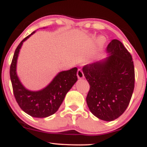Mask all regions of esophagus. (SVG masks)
Returning <instances> with one entry per match:
<instances>
[{"label":"esophagus","instance_id":"34e87169","mask_svg":"<svg viewBox=\"0 0 147 147\" xmlns=\"http://www.w3.org/2000/svg\"><path fill=\"white\" fill-rule=\"evenodd\" d=\"M77 77L79 79H82L84 77V75L82 69H78V70H77Z\"/></svg>","mask_w":147,"mask_h":147}]
</instances>
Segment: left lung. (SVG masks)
Listing matches in <instances>:
<instances>
[{"label":"left lung","mask_w":147,"mask_h":147,"mask_svg":"<svg viewBox=\"0 0 147 147\" xmlns=\"http://www.w3.org/2000/svg\"><path fill=\"white\" fill-rule=\"evenodd\" d=\"M110 56L82 68L90 85L86 102L99 119L113 121L124 113L135 86V69L130 52L122 42L113 39L108 45Z\"/></svg>","instance_id":"8db88e82"}]
</instances>
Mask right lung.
Instances as JSON below:
<instances>
[{
	"label": "right lung",
	"instance_id": "add662e5",
	"mask_svg": "<svg viewBox=\"0 0 147 147\" xmlns=\"http://www.w3.org/2000/svg\"><path fill=\"white\" fill-rule=\"evenodd\" d=\"M35 32L26 36L15 50L9 69L13 93L20 108L34 117H46L56 113L67 92L77 81V68L59 72L47 87L39 91L25 89L16 75V61L22 44Z\"/></svg>",
	"mask_w": 147,
	"mask_h": 147
}]
</instances>
